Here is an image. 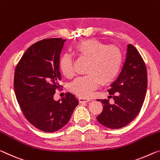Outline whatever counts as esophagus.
I'll return each instance as SVG.
<instances>
[{"instance_id":"obj_1","label":"esophagus","mask_w":160,"mask_h":160,"mask_svg":"<svg viewBox=\"0 0 160 160\" xmlns=\"http://www.w3.org/2000/svg\"><path fill=\"white\" fill-rule=\"evenodd\" d=\"M78 101H79L80 103H85V102H88V101H90V99H87V98L79 97V98H78Z\"/></svg>"}]
</instances>
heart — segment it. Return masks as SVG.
Returning a JSON list of instances; mask_svg holds the SVG:
<instances>
[{"instance_id": "obj_1", "label": "heart", "mask_w": 160, "mask_h": 160, "mask_svg": "<svg viewBox=\"0 0 160 160\" xmlns=\"http://www.w3.org/2000/svg\"><path fill=\"white\" fill-rule=\"evenodd\" d=\"M72 51L78 57L88 61L86 69L87 75L77 78L69 86L71 92L81 97H89L99 83L106 85L112 82L121 70L123 54L116 46H107L97 39H87L76 44ZM59 69L66 78L73 75V61L70 56H62Z\"/></svg>"}]
</instances>
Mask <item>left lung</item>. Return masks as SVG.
Returning <instances> with one entry per match:
<instances>
[{"label":"left lung","instance_id":"left-lung-1","mask_svg":"<svg viewBox=\"0 0 160 160\" xmlns=\"http://www.w3.org/2000/svg\"><path fill=\"white\" fill-rule=\"evenodd\" d=\"M147 88V72L143 58L132 44L127 45L126 61L117 79L108 90L109 99H97L102 102L103 111L97 117L101 124L110 129L127 126L141 110Z\"/></svg>","mask_w":160,"mask_h":160}]
</instances>
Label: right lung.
I'll return each instance as SVG.
<instances>
[{
    "label": "right lung",
    "mask_w": 160,
    "mask_h": 160,
    "mask_svg": "<svg viewBox=\"0 0 160 160\" xmlns=\"http://www.w3.org/2000/svg\"><path fill=\"white\" fill-rule=\"evenodd\" d=\"M66 40L45 38L27 49L16 66L14 91L26 119L41 131L53 132L67 124L78 101L72 93L55 101L61 89L60 53Z\"/></svg>",
    "instance_id": "add662e5"
}]
</instances>
